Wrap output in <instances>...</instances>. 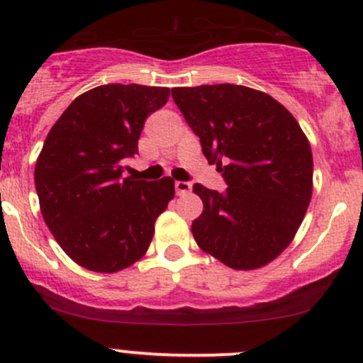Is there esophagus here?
<instances>
[{
  "instance_id": "esophagus-1",
  "label": "esophagus",
  "mask_w": 363,
  "mask_h": 363,
  "mask_svg": "<svg viewBox=\"0 0 363 363\" xmlns=\"http://www.w3.org/2000/svg\"><path fill=\"white\" fill-rule=\"evenodd\" d=\"M175 191H177V195H184V193H189L191 191V184L186 181H177L175 182Z\"/></svg>"
}]
</instances>
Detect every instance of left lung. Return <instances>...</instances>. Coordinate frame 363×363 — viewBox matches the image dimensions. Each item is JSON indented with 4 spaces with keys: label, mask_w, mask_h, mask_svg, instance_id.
Segmentation results:
<instances>
[{
    "label": "left lung",
    "mask_w": 363,
    "mask_h": 363,
    "mask_svg": "<svg viewBox=\"0 0 363 363\" xmlns=\"http://www.w3.org/2000/svg\"><path fill=\"white\" fill-rule=\"evenodd\" d=\"M172 98L228 186L223 193L193 186L203 202L191 225L196 244L235 270L267 265L294 240L309 207V140L279 101L251 87H174Z\"/></svg>",
    "instance_id": "1"
}]
</instances>
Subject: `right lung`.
<instances>
[{
  "instance_id": "obj_1",
  "label": "right lung",
  "mask_w": 363,
  "mask_h": 363,
  "mask_svg": "<svg viewBox=\"0 0 363 363\" xmlns=\"http://www.w3.org/2000/svg\"><path fill=\"white\" fill-rule=\"evenodd\" d=\"M168 87L98 86L69 104L43 142L35 186L54 239L94 272L133 265L147 251L155 223L174 199V181L123 179L138 155L149 113L167 104Z\"/></svg>"
}]
</instances>
